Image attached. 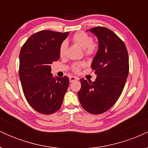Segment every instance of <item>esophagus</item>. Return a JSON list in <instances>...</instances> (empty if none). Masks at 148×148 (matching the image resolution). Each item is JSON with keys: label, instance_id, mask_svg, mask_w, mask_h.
Returning <instances> with one entry per match:
<instances>
[{"label": "esophagus", "instance_id": "esophagus-1", "mask_svg": "<svg viewBox=\"0 0 148 148\" xmlns=\"http://www.w3.org/2000/svg\"><path fill=\"white\" fill-rule=\"evenodd\" d=\"M78 79H78L77 77H75V76H70V77H69V81H70V82H73V81H76V80Z\"/></svg>", "mask_w": 148, "mask_h": 148}]
</instances>
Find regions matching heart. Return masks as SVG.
Wrapping results in <instances>:
<instances>
[{
  "instance_id": "b5f03b06",
  "label": "heart",
  "mask_w": 148,
  "mask_h": 148,
  "mask_svg": "<svg viewBox=\"0 0 148 148\" xmlns=\"http://www.w3.org/2000/svg\"><path fill=\"white\" fill-rule=\"evenodd\" d=\"M72 41L76 45L79 46L81 49H84L85 54L86 56H92L97 52L98 49V45L95 42L92 40V37L84 32H79L76 33L72 38ZM67 49V42H63L61 44L59 49V54L60 57H64L66 54ZM84 66L82 62H78L73 64L72 69L74 72H77L81 69V67Z\"/></svg>"
}]
</instances>
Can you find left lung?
<instances>
[{
  "label": "left lung",
  "mask_w": 148,
  "mask_h": 148,
  "mask_svg": "<svg viewBox=\"0 0 148 148\" xmlns=\"http://www.w3.org/2000/svg\"><path fill=\"white\" fill-rule=\"evenodd\" d=\"M90 31L99 45L91 67L95 81L81 79L78 97L83 108L91 114H101L111 108L120 97L129 74V57L125 43L111 30L95 27Z\"/></svg>",
  "instance_id": "8db88e82"
}]
</instances>
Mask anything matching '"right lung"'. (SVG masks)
<instances>
[{
  "label": "right lung",
  "instance_id": "1",
  "mask_svg": "<svg viewBox=\"0 0 148 148\" xmlns=\"http://www.w3.org/2000/svg\"><path fill=\"white\" fill-rule=\"evenodd\" d=\"M69 32L42 30L33 34L19 54V78L27 101L35 111L49 115L58 111L69 87L67 76L53 77L51 64L59 60V49Z\"/></svg>",
  "mask_w": 148,
  "mask_h": 148
}]
</instances>
